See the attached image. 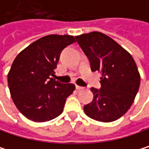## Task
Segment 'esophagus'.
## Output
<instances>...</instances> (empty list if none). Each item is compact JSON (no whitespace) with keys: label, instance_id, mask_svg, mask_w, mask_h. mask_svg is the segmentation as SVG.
Masks as SVG:
<instances>
[{"label":"esophagus","instance_id":"esophagus-1","mask_svg":"<svg viewBox=\"0 0 149 149\" xmlns=\"http://www.w3.org/2000/svg\"><path fill=\"white\" fill-rule=\"evenodd\" d=\"M75 88L77 91H81V90H84V87H81V86H79V85H75Z\"/></svg>","mask_w":149,"mask_h":149}]
</instances>
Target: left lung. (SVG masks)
Masks as SVG:
<instances>
[{"mask_svg": "<svg viewBox=\"0 0 149 149\" xmlns=\"http://www.w3.org/2000/svg\"><path fill=\"white\" fill-rule=\"evenodd\" d=\"M91 63V71L101 73V88H91L93 100L84 113L99 122L110 123L122 117L132 105L140 75L132 55L116 41L100 32L75 37Z\"/></svg>", "mask_w": 149, "mask_h": 149, "instance_id": "1", "label": "left lung"}]
</instances>
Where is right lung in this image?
<instances>
[{
	"label": "right lung",
	"mask_w": 149,
	"mask_h": 149,
	"mask_svg": "<svg viewBox=\"0 0 149 149\" xmlns=\"http://www.w3.org/2000/svg\"><path fill=\"white\" fill-rule=\"evenodd\" d=\"M73 42L72 35L49 34L31 43L14 59L8 84L14 104L27 119L47 122L63 112L75 86L49 76L55 74L61 51Z\"/></svg>",
	"instance_id": "1"
}]
</instances>
